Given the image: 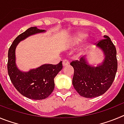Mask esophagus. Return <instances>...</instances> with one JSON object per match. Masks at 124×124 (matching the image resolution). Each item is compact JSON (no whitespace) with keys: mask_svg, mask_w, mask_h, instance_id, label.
Instances as JSON below:
<instances>
[{"mask_svg":"<svg viewBox=\"0 0 124 124\" xmlns=\"http://www.w3.org/2000/svg\"><path fill=\"white\" fill-rule=\"evenodd\" d=\"M69 63H70V62H69V61L68 60H64L63 61V65L64 66L68 65Z\"/></svg>","mask_w":124,"mask_h":124,"instance_id":"34e87169","label":"esophagus"}]
</instances>
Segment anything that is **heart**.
<instances>
[{
    "mask_svg": "<svg viewBox=\"0 0 124 124\" xmlns=\"http://www.w3.org/2000/svg\"><path fill=\"white\" fill-rule=\"evenodd\" d=\"M86 37H87V34L83 32L78 33L73 37L72 39V44L74 45H78L84 41Z\"/></svg>",
    "mask_w": 124,
    "mask_h": 124,
    "instance_id": "heart-1",
    "label": "heart"
}]
</instances>
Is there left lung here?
<instances>
[{
    "label": "left lung",
    "mask_w": 124,
    "mask_h": 124,
    "mask_svg": "<svg viewBox=\"0 0 124 124\" xmlns=\"http://www.w3.org/2000/svg\"><path fill=\"white\" fill-rule=\"evenodd\" d=\"M105 59L97 66L89 65L84 57L73 61L70 64L74 68L73 85L81 96L86 98L98 97L104 94L111 86L117 70V51L108 36L97 43Z\"/></svg>",
    "instance_id": "obj_1"
}]
</instances>
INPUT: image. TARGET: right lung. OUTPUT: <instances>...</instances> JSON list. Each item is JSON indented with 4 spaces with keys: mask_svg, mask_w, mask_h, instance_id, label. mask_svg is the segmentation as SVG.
I'll return each mask as SVG.
<instances>
[{
    "mask_svg": "<svg viewBox=\"0 0 124 124\" xmlns=\"http://www.w3.org/2000/svg\"><path fill=\"white\" fill-rule=\"evenodd\" d=\"M45 31L36 27H30L15 38L8 52L7 70L11 82L22 95L34 100L46 99L52 93L54 78L63 68L62 61L55 65L45 64L28 72H22L15 64V48L20 41L29 36Z\"/></svg>",
    "mask_w": 124,
    "mask_h": 124,
    "instance_id": "obj_1",
    "label": "right lung"
}]
</instances>
